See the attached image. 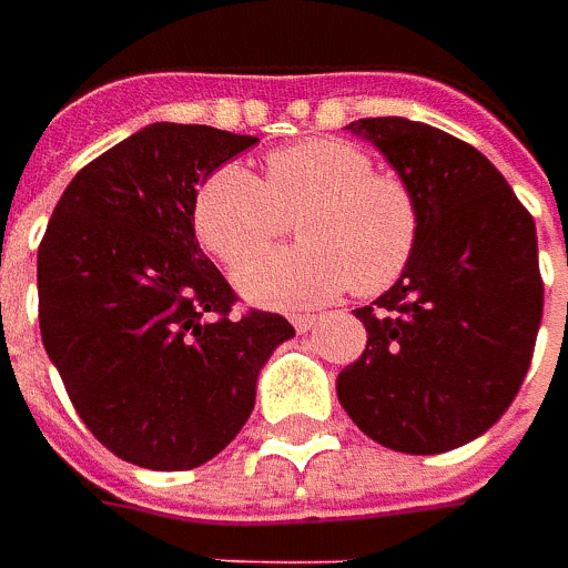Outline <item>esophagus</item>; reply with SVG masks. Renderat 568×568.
<instances>
[{
  "mask_svg": "<svg viewBox=\"0 0 568 568\" xmlns=\"http://www.w3.org/2000/svg\"><path fill=\"white\" fill-rule=\"evenodd\" d=\"M291 322H294L296 332L303 335V332H310V328L316 325V316H294V318H291Z\"/></svg>",
  "mask_w": 568,
  "mask_h": 568,
  "instance_id": "1",
  "label": "esophagus"
}]
</instances>
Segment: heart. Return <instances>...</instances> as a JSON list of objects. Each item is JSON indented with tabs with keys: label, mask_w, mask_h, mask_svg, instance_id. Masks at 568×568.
Returning a JSON list of instances; mask_svg holds the SVG:
<instances>
[{
	"label": "heart",
	"mask_w": 568,
	"mask_h": 568,
	"mask_svg": "<svg viewBox=\"0 0 568 568\" xmlns=\"http://www.w3.org/2000/svg\"><path fill=\"white\" fill-rule=\"evenodd\" d=\"M297 217L301 246L260 256ZM192 230L252 303L318 306L344 287L376 296L410 265L420 243V202L410 183L376 170L361 144L318 135L277 148L258 180L240 164L211 170L192 199Z\"/></svg>",
	"instance_id": "1"
}]
</instances>
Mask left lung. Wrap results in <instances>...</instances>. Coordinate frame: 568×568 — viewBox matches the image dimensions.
Returning a JSON list of instances; mask_svg holds the SVG:
<instances>
[{
	"mask_svg": "<svg viewBox=\"0 0 568 568\" xmlns=\"http://www.w3.org/2000/svg\"><path fill=\"white\" fill-rule=\"evenodd\" d=\"M347 129L417 192L420 243L395 287L354 310L366 351L341 369V407L379 446L439 455L487 433L531 366L544 316L535 217L443 129L402 116Z\"/></svg>",
	"mask_w": 568,
	"mask_h": 568,
	"instance_id": "8db88e82",
	"label": "left lung"
}]
</instances>
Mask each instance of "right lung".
<instances>
[{
	"mask_svg": "<svg viewBox=\"0 0 568 568\" xmlns=\"http://www.w3.org/2000/svg\"><path fill=\"white\" fill-rule=\"evenodd\" d=\"M258 139L154 122L81 166L37 250L40 335L78 417L122 462L189 470L250 420L255 379L294 325L236 313L199 250L192 199Z\"/></svg>",
	"mask_w": 568,
	"mask_h": 568,
	"instance_id": "1",
	"label": "right lung"
}]
</instances>
